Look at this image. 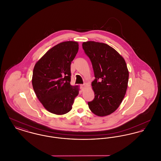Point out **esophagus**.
Returning a JSON list of instances; mask_svg holds the SVG:
<instances>
[{
	"mask_svg": "<svg viewBox=\"0 0 161 161\" xmlns=\"http://www.w3.org/2000/svg\"><path fill=\"white\" fill-rule=\"evenodd\" d=\"M85 87H86V84H81V85H80V87H81V89L82 90L84 89V88H85Z\"/></svg>",
	"mask_w": 161,
	"mask_h": 161,
	"instance_id": "1",
	"label": "esophagus"
}]
</instances>
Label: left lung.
<instances>
[{"mask_svg":"<svg viewBox=\"0 0 161 161\" xmlns=\"http://www.w3.org/2000/svg\"><path fill=\"white\" fill-rule=\"evenodd\" d=\"M82 46L95 78L92 83L95 98L88 102L89 107L99 116L110 115L119 106L127 91L129 71L125 61L107 44L89 41Z\"/></svg>","mask_w":161,"mask_h":161,"instance_id":"left-lung-1","label":"left lung"}]
</instances>
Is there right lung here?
Segmentation results:
<instances>
[{"label":"right lung","mask_w":161,"mask_h":161,"mask_svg":"<svg viewBox=\"0 0 161 161\" xmlns=\"http://www.w3.org/2000/svg\"><path fill=\"white\" fill-rule=\"evenodd\" d=\"M78 51L76 42H62L49 49L35 64L32 87L38 100L51 113L69 112L79 93L78 87L70 83V64Z\"/></svg>","instance_id":"obj_1"}]
</instances>
